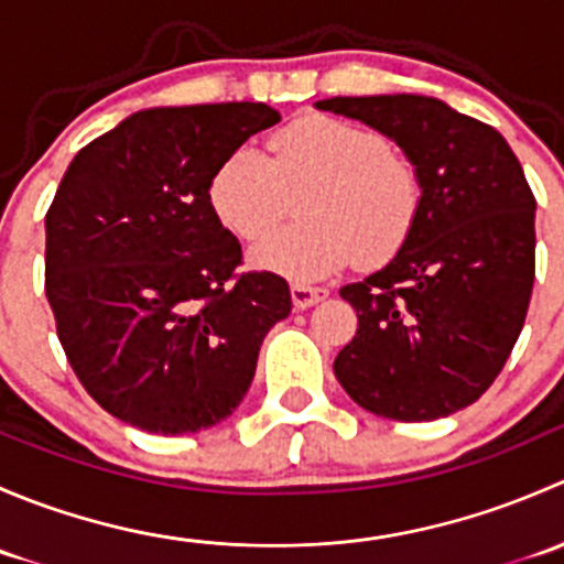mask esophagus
<instances>
[{"mask_svg": "<svg viewBox=\"0 0 564 564\" xmlns=\"http://www.w3.org/2000/svg\"><path fill=\"white\" fill-rule=\"evenodd\" d=\"M329 294L327 286H308V283H292V303L297 311L311 308V305L322 303Z\"/></svg>", "mask_w": 564, "mask_h": 564, "instance_id": "esophagus-1", "label": "esophagus"}]
</instances>
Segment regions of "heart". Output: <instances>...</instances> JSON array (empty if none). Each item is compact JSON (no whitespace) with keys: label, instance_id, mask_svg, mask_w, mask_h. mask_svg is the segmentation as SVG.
<instances>
[{"label":"heart","instance_id":"obj_1","mask_svg":"<svg viewBox=\"0 0 564 564\" xmlns=\"http://www.w3.org/2000/svg\"><path fill=\"white\" fill-rule=\"evenodd\" d=\"M270 155L240 144L218 163L209 202L240 240H259L303 195L304 220L264 238L253 261L294 278H322L360 261L392 259L412 235L423 180L379 130L338 117L292 119L267 141Z\"/></svg>","mask_w":564,"mask_h":564}]
</instances>
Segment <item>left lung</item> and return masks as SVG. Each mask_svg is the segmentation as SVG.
<instances>
[{"mask_svg": "<svg viewBox=\"0 0 564 564\" xmlns=\"http://www.w3.org/2000/svg\"><path fill=\"white\" fill-rule=\"evenodd\" d=\"M398 141L423 180L406 246L340 289L357 333L335 357L351 401L401 423L469 406L508 362L534 283V196L491 124L423 95L329 98Z\"/></svg>", "mask_w": 564, "mask_h": 564, "instance_id": "obj_1", "label": "left lung"}]
</instances>
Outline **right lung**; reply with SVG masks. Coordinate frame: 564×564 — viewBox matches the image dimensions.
Masks as SVG:
<instances>
[{
    "label": "right lung",
    "mask_w": 564,
    "mask_h": 564,
    "mask_svg": "<svg viewBox=\"0 0 564 564\" xmlns=\"http://www.w3.org/2000/svg\"><path fill=\"white\" fill-rule=\"evenodd\" d=\"M281 122L264 104L150 108L89 141L45 213V297L84 390L163 436L229 417L289 283L242 272L209 202L218 163Z\"/></svg>",
    "instance_id": "1"
}]
</instances>
